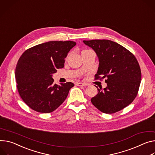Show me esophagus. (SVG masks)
I'll return each mask as SVG.
<instances>
[{"mask_svg":"<svg viewBox=\"0 0 155 155\" xmlns=\"http://www.w3.org/2000/svg\"><path fill=\"white\" fill-rule=\"evenodd\" d=\"M75 85L78 86V87H81V86H87L88 85V84H86L85 83H81V82H75Z\"/></svg>","mask_w":155,"mask_h":155,"instance_id":"obj_1","label":"esophagus"}]
</instances>
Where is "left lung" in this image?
Returning <instances> with one entry per match:
<instances>
[{"label": "left lung", "instance_id": "obj_1", "mask_svg": "<svg viewBox=\"0 0 155 155\" xmlns=\"http://www.w3.org/2000/svg\"><path fill=\"white\" fill-rule=\"evenodd\" d=\"M99 59L95 79L106 78L107 87L99 89L92 104L106 114L118 112L129 105L137 95L142 74L138 62L129 50L107 39L83 41Z\"/></svg>", "mask_w": 155, "mask_h": 155}]
</instances>
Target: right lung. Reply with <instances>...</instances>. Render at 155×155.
Masks as SVG:
<instances>
[{
  "instance_id": "1",
  "label": "right lung",
  "mask_w": 155,
  "mask_h": 155,
  "mask_svg": "<svg viewBox=\"0 0 155 155\" xmlns=\"http://www.w3.org/2000/svg\"><path fill=\"white\" fill-rule=\"evenodd\" d=\"M74 41H49L26 50L15 69L17 89L23 101L33 110L49 113L65 100L71 82L54 83L52 74L64 67L68 52Z\"/></svg>"
}]
</instances>
